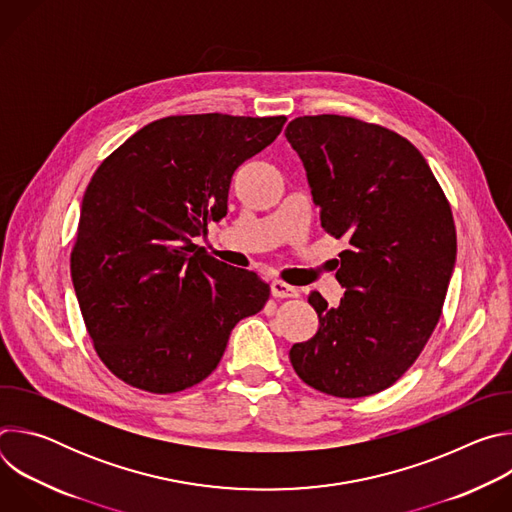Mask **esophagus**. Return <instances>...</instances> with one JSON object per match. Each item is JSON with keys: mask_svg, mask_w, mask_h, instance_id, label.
<instances>
[{"mask_svg": "<svg viewBox=\"0 0 512 512\" xmlns=\"http://www.w3.org/2000/svg\"><path fill=\"white\" fill-rule=\"evenodd\" d=\"M271 296L273 298H296L298 289L294 285L283 283V281H271Z\"/></svg>", "mask_w": 512, "mask_h": 512, "instance_id": "34e87169", "label": "esophagus"}]
</instances>
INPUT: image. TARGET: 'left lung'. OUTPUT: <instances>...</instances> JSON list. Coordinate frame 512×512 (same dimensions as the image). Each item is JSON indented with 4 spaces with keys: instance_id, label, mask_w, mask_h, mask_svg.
<instances>
[{
    "instance_id": "1",
    "label": "left lung",
    "mask_w": 512,
    "mask_h": 512,
    "mask_svg": "<svg viewBox=\"0 0 512 512\" xmlns=\"http://www.w3.org/2000/svg\"><path fill=\"white\" fill-rule=\"evenodd\" d=\"M326 233L346 239L336 308L312 291L320 328L289 350L298 377L334 397L391 387L427 344L456 263L450 202L413 143L342 115L285 127Z\"/></svg>"
}]
</instances>
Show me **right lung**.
I'll list each match as a JSON object with an SVG mask.
<instances>
[{"label": "right lung", "instance_id": "right-lung-1", "mask_svg": "<svg viewBox=\"0 0 512 512\" xmlns=\"http://www.w3.org/2000/svg\"><path fill=\"white\" fill-rule=\"evenodd\" d=\"M283 123V115L164 117L93 174L70 273L95 350L123 383L166 395L204 381L235 324L269 300L257 273L210 257L194 237L227 214L235 170Z\"/></svg>", "mask_w": 512, "mask_h": 512}]
</instances>
